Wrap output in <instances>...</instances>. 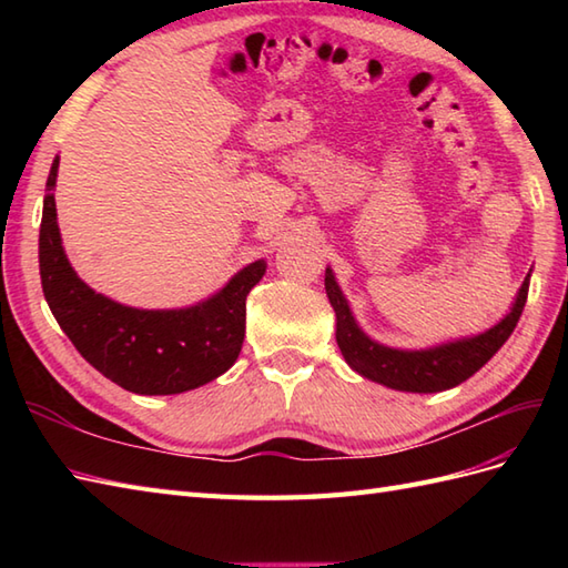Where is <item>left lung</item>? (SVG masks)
Instances as JSON below:
<instances>
[{
    "label": "left lung",
    "instance_id": "1",
    "mask_svg": "<svg viewBox=\"0 0 568 568\" xmlns=\"http://www.w3.org/2000/svg\"><path fill=\"white\" fill-rule=\"evenodd\" d=\"M324 287H327L329 303L336 312V344H339L348 366L358 371L364 378L383 383L395 390L439 393L474 376L508 342V336L513 334L527 303L529 275L525 277L513 312L500 324H496L486 334L474 336V339L427 348V352H397V348L371 342L356 327L352 312H348L346 300L329 268L324 273Z\"/></svg>",
    "mask_w": 568,
    "mask_h": 568
}]
</instances>
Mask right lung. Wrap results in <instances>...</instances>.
<instances>
[{"label":"right lung","mask_w":568,"mask_h":568,"mask_svg":"<svg viewBox=\"0 0 568 568\" xmlns=\"http://www.w3.org/2000/svg\"><path fill=\"white\" fill-rule=\"evenodd\" d=\"M58 159L45 180L39 265L45 303L82 358L139 395L185 393L232 368L246 329V295L265 263L246 265L207 303L187 310H134L94 293L70 268L55 222Z\"/></svg>","instance_id":"obj_1"}]
</instances>
